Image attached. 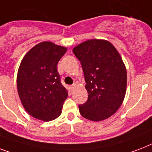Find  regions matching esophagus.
I'll return each instance as SVG.
<instances>
[{
	"label": "esophagus",
	"instance_id": "34e87169",
	"mask_svg": "<svg viewBox=\"0 0 152 152\" xmlns=\"http://www.w3.org/2000/svg\"><path fill=\"white\" fill-rule=\"evenodd\" d=\"M76 88V84L74 83V84H72V85H71V89L72 90H74Z\"/></svg>",
	"mask_w": 152,
	"mask_h": 152
}]
</instances>
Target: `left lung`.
Segmentation results:
<instances>
[{"label":"left lung","mask_w":152,"mask_h":152,"mask_svg":"<svg viewBox=\"0 0 152 152\" xmlns=\"http://www.w3.org/2000/svg\"><path fill=\"white\" fill-rule=\"evenodd\" d=\"M80 61L88 98L79 105L83 118L105 120L121 106L127 85V72L119 53L106 40L91 39L72 50Z\"/></svg>","instance_id":"1"}]
</instances>
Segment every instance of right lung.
Masks as SVG:
<instances>
[{"mask_svg":"<svg viewBox=\"0 0 152 152\" xmlns=\"http://www.w3.org/2000/svg\"><path fill=\"white\" fill-rule=\"evenodd\" d=\"M67 48L42 42L23 58L17 74V90L23 106L34 118L50 121L58 118L68 91L61 83L57 65Z\"/></svg>","mask_w":152,"mask_h":152,"instance_id":"right-lung-1","label":"right lung"}]
</instances>
